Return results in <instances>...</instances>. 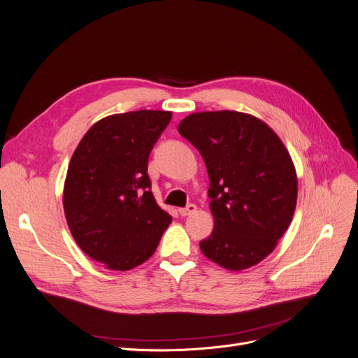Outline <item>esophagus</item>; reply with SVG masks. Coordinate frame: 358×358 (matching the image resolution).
<instances>
[{"label":"esophagus","instance_id":"obj_1","mask_svg":"<svg viewBox=\"0 0 358 358\" xmlns=\"http://www.w3.org/2000/svg\"><path fill=\"white\" fill-rule=\"evenodd\" d=\"M197 210V206L196 204H188L187 208H182V209H179V213H180V216H188V215H191V213H194Z\"/></svg>","mask_w":358,"mask_h":358}]
</instances>
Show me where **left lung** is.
I'll return each mask as SVG.
<instances>
[{
	"instance_id": "1",
	"label": "left lung",
	"mask_w": 358,
	"mask_h": 358,
	"mask_svg": "<svg viewBox=\"0 0 358 358\" xmlns=\"http://www.w3.org/2000/svg\"><path fill=\"white\" fill-rule=\"evenodd\" d=\"M178 131L199 150L210 180L215 227L201 252L229 270L258 264L296 210L297 176L287 148L258 117L231 110L192 113Z\"/></svg>"
}]
</instances>
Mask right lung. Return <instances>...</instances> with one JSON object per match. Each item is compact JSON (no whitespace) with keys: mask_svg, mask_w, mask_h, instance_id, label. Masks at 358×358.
Here are the masks:
<instances>
[{"mask_svg":"<svg viewBox=\"0 0 358 358\" xmlns=\"http://www.w3.org/2000/svg\"><path fill=\"white\" fill-rule=\"evenodd\" d=\"M170 112L107 116L83 136L71 157L64 212L76 243L112 270H129L155 252L171 216L157 204L149 154Z\"/></svg>","mask_w":358,"mask_h":358,"instance_id":"obj_1","label":"right lung"}]
</instances>
